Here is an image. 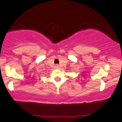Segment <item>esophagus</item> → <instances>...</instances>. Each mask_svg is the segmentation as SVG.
<instances>
[{
  "label": "esophagus",
  "instance_id": "esophagus-1",
  "mask_svg": "<svg viewBox=\"0 0 122 122\" xmlns=\"http://www.w3.org/2000/svg\"><path fill=\"white\" fill-rule=\"evenodd\" d=\"M56 68V69H59V66L58 65H56V67H55Z\"/></svg>",
  "mask_w": 122,
  "mask_h": 122
}]
</instances>
